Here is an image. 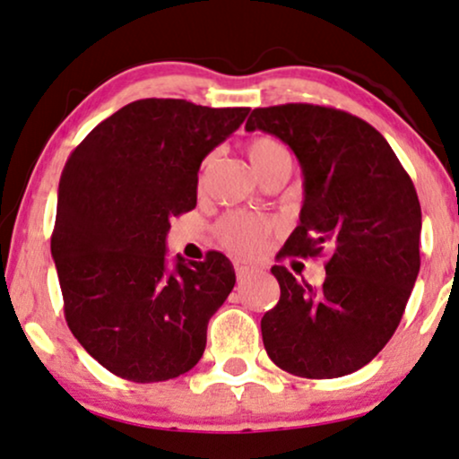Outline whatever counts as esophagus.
Listing matches in <instances>:
<instances>
[{"label":"esophagus","instance_id":"obj_1","mask_svg":"<svg viewBox=\"0 0 459 459\" xmlns=\"http://www.w3.org/2000/svg\"><path fill=\"white\" fill-rule=\"evenodd\" d=\"M235 273H237V280L243 281L247 280V277H252L254 273L258 271V266H254L252 263H246V260H235Z\"/></svg>","mask_w":459,"mask_h":459}]
</instances>
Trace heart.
Segmentation results:
<instances>
[{
	"instance_id": "obj_1",
	"label": "heart",
	"mask_w": 459,
	"mask_h": 459,
	"mask_svg": "<svg viewBox=\"0 0 459 459\" xmlns=\"http://www.w3.org/2000/svg\"><path fill=\"white\" fill-rule=\"evenodd\" d=\"M247 156L258 176H263L266 169L275 167L277 162L290 160L286 148L277 139L266 135L249 139ZM273 230H275V226H273L271 220L243 212L226 213L216 224L220 243L229 252L237 254V256H256L258 252H263Z\"/></svg>"
}]
</instances>
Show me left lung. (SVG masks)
<instances>
[{
  "label": "left lung",
  "mask_w": 459,
  "mask_h": 459,
  "mask_svg": "<svg viewBox=\"0 0 459 459\" xmlns=\"http://www.w3.org/2000/svg\"><path fill=\"white\" fill-rule=\"evenodd\" d=\"M256 129L288 143L303 169L300 224L281 256L330 254L320 288L273 266L281 297L260 322L264 350L297 377L350 375L392 339L415 286L421 263L415 186L385 137L343 109L256 108L246 131Z\"/></svg>",
  "instance_id": "1"
}]
</instances>
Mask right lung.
<instances>
[{"label": "right lung", "mask_w": 459, "mask_h": 459, "mask_svg": "<svg viewBox=\"0 0 459 459\" xmlns=\"http://www.w3.org/2000/svg\"><path fill=\"white\" fill-rule=\"evenodd\" d=\"M249 108L139 100L92 129L63 167L50 252L67 326L109 373L176 379L199 362L207 322L235 286L220 252L178 256L167 271L171 218L195 210L203 159Z\"/></svg>", "instance_id": "1"}]
</instances>
